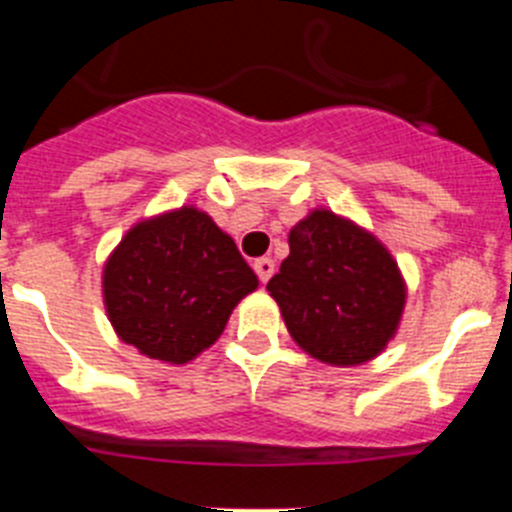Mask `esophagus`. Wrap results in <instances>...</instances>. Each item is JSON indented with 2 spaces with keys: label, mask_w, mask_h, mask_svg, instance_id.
<instances>
[{
  "label": "esophagus",
  "mask_w": 512,
  "mask_h": 512,
  "mask_svg": "<svg viewBox=\"0 0 512 512\" xmlns=\"http://www.w3.org/2000/svg\"><path fill=\"white\" fill-rule=\"evenodd\" d=\"M253 271H256L261 282L266 284L271 279V274H274V261H271L269 256H261V259L253 261Z\"/></svg>",
  "instance_id": "34e87169"
}]
</instances>
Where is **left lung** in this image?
<instances>
[{
    "instance_id": "1",
    "label": "left lung",
    "mask_w": 512,
    "mask_h": 512,
    "mask_svg": "<svg viewBox=\"0 0 512 512\" xmlns=\"http://www.w3.org/2000/svg\"><path fill=\"white\" fill-rule=\"evenodd\" d=\"M297 346L330 366L377 359L397 336L408 282L390 248L351 217L312 207L266 284Z\"/></svg>"
}]
</instances>
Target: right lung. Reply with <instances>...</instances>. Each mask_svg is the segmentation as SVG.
Instances as JSON below:
<instances>
[{"instance_id":"add662e5","label":"right lung","mask_w":512,"mask_h":512,"mask_svg":"<svg viewBox=\"0 0 512 512\" xmlns=\"http://www.w3.org/2000/svg\"><path fill=\"white\" fill-rule=\"evenodd\" d=\"M259 289L235 241L197 205L140 217L102 266V302L122 343L184 366L223 336Z\"/></svg>"}]
</instances>
